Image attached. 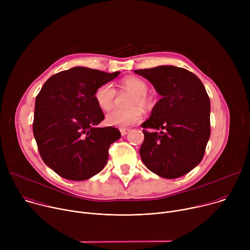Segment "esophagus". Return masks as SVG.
<instances>
[{
	"label": "esophagus",
	"mask_w": 250,
	"mask_h": 250,
	"mask_svg": "<svg viewBox=\"0 0 250 250\" xmlns=\"http://www.w3.org/2000/svg\"><path fill=\"white\" fill-rule=\"evenodd\" d=\"M129 128H125V127H122L121 129H120V131H121V133H122V135L124 136V135H126L128 132H129Z\"/></svg>",
	"instance_id": "1"
}]
</instances>
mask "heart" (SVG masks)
Wrapping results in <instances>:
<instances>
[{"label":"heart","instance_id":"heart-1","mask_svg":"<svg viewBox=\"0 0 250 250\" xmlns=\"http://www.w3.org/2000/svg\"><path fill=\"white\" fill-rule=\"evenodd\" d=\"M123 88L133 93L129 105L130 109H115L105 116V121L110 125H116L120 127H126L135 123H138L142 119L141 108H147L149 100L146 95L148 87L147 84L137 77H126L123 80ZM117 91L112 83H104L100 85L94 94L95 101L99 108L103 111H109L113 108Z\"/></svg>","mask_w":250,"mask_h":250}]
</instances>
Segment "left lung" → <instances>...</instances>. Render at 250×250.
<instances>
[{"instance_id":"obj_1","label":"left lung","mask_w":250,"mask_h":250,"mask_svg":"<svg viewBox=\"0 0 250 250\" xmlns=\"http://www.w3.org/2000/svg\"><path fill=\"white\" fill-rule=\"evenodd\" d=\"M133 72L146 78L162 97L141 125L145 134L139 149L141 160L166 179L181 177L202 161L210 135L207 91L202 81L184 68L163 65Z\"/></svg>"}]
</instances>
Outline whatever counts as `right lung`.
<instances>
[{"mask_svg": "<svg viewBox=\"0 0 250 250\" xmlns=\"http://www.w3.org/2000/svg\"><path fill=\"white\" fill-rule=\"evenodd\" d=\"M119 74L73 67L51 76L37 96L32 130L40 154L65 179L87 180L108 162L110 146L121 132L98 126L104 116L94 94Z\"/></svg>", "mask_w": 250, "mask_h": 250, "instance_id": "add662e5", "label": "right lung"}]
</instances>
